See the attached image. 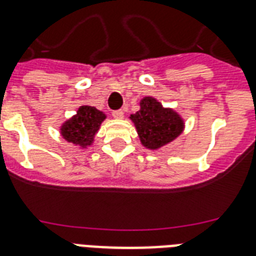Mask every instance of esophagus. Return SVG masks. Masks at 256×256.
<instances>
[{"label":"esophagus","mask_w":256,"mask_h":256,"mask_svg":"<svg viewBox=\"0 0 256 256\" xmlns=\"http://www.w3.org/2000/svg\"><path fill=\"white\" fill-rule=\"evenodd\" d=\"M112 116H114L116 120H122V118H124V112H122V110H114Z\"/></svg>","instance_id":"1"}]
</instances>
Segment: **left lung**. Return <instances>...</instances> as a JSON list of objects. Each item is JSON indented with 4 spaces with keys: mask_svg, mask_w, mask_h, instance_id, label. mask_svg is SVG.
I'll return each instance as SVG.
<instances>
[{
    "mask_svg": "<svg viewBox=\"0 0 256 256\" xmlns=\"http://www.w3.org/2000/svg\"><path fill=\"white\" fill-rule=\"evenodd\" d=\"M142 144L148 148H158L168 144L182 132V120L172 110H166L154 98L146 96L140 110L132 116Z\"/></svg>",
    "mask_w": 256,
    "mask_h": 256,
    "instance_id": "1",
    "label": "left lung"
}]
</instances>
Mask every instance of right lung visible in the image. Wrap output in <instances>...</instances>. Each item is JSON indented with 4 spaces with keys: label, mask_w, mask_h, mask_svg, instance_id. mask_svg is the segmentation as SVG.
I'll return each mask as SVG.
<instances>
[{
    "label": "right lung",
    "mask_w": 256,
    "mask_h": 256,
    "mask_svg": "<svg viewBox=\"0 0 256 256\" xmlns=\"http://www.w3.org/2000/svg\"><path fill=\"white\" fill-rule=\"evenodd\" d=\"M104 120V114L96 108L81 106L78 108L77 116L62 126V136L68 142L85 148L92 142V138Z\"/></svg>",
    "instance_id": "1"
}]
</instances>
